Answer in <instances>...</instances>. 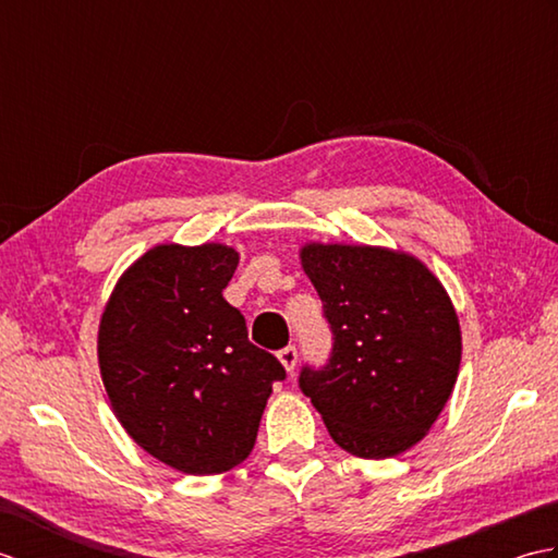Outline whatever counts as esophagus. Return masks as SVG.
Segmentation results:
<instances>
[{"label": "esophagus", "instance_id": "1", "mask_svg": "<svg viewBox=\"0 0 558 558\" xmlns=\"http://www.w3.org/2000/svg\"><path fill=\"white\" fill-rule=\"evenodd\" d=\"M278 360H280V364H282V366H286V372H288V374H292V372H294V366H298V350H294L292 345L282 348V350L278 352Z\"/></svg>", "mask_w": 558, "mask_h": 558}]
</instances>
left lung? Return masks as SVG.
<instances>
[{"label":"left lung","instance_id":"left-lung-1","mask_svg":"<svg viewBox=\"0 0 558 558\" xmlns=\"http://www.w3.org/2000/svg\"><path fill=\"white\" fill-rule=\"evenodd\" d=\"M300 260L333 330L330 362L304 366L300 388L348 453H405L458 381L462 336L446 288L400 248L306 242Z\"/></svg>","mask_w":558,"mask_h":558}]
</instances>
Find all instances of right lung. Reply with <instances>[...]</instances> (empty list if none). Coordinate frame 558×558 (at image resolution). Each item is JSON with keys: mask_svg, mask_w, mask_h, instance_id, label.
<instances>
[{"mask_svg": "<svg viewBox=\"0 0 558 558\" xmlns=\"http://www.w3.org/2000/svg\"><path fill=\"white\" fill-rule=\"evenodd\" d=\"M236 264L228 244H158L122 272L100 316L98 366L114 417L184 475L244 462L272 381L286 378L222 298Z\"/></svg>", "mask_w": 558, "mask_h": 558, "instance_id": "obj_1", "label": "right lung"}]
</instances>
